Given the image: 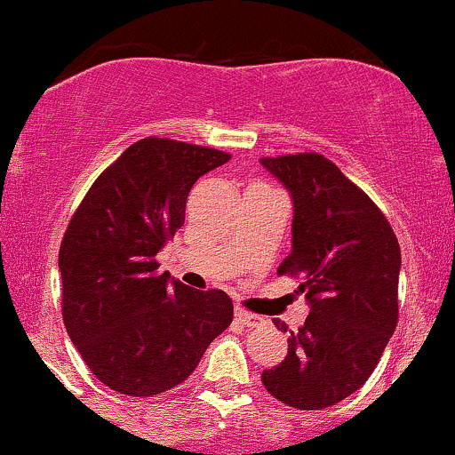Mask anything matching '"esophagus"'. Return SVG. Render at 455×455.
Returning a JSON list of instances; mask_svg holds the SVG:
<instances>
[{"instance_id": "obj_1", "label": "esophagus", "mask_w": 455, "mask_h": 455, "mask_svg": "<svg viewBox=\"0 0 455 455\" xmlns=\"http://www.w3.org/2000/svg\"><path fill=\"white\" fill-rule=\"evenodd\" d=\"M235 318H237V321L242 323L243 327H257V325H260V323H263V318L252 315V312L243 310V307H235Z\"/></svg>"}]
</instances>
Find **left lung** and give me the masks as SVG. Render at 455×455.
<instances>
[{"mask_svg":"<svg viewBox=\"0 0 455 455\" xmlns=\"http://www.w3.org/2000/svg\"><path fill=\"white\" fill-rule=\"evenodd\" d=\"M260 164L293 201V248L278 274L301 275L297 291L310 304L286 357L260 380L293 409H327L370 379L395 331L400 245L383 212L325 156Z\"/></svg>","mask_w":455,"mask_h":455,"instance_id":"obj_1","label":"left lung"}]
</instances>
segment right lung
<instances>
[{"label":"right lung","mask_w":455,"mask_h":455,"mask_svg":"<svg viewBox=\"0 0 455 455\" xmlns=\"http://www.w3.org/2000/svg\"><path fill=\"white\" fill-rule=\"evenodd\" d=\"M224 151L148 137L93 181L60 248L61 312L83 362L108 389L158 395L195 372L213 338L231 325L224 291H195L156 254L184 224L201 175Z\"/></svg>","instance_id":"add662e5"}]
</instances>
